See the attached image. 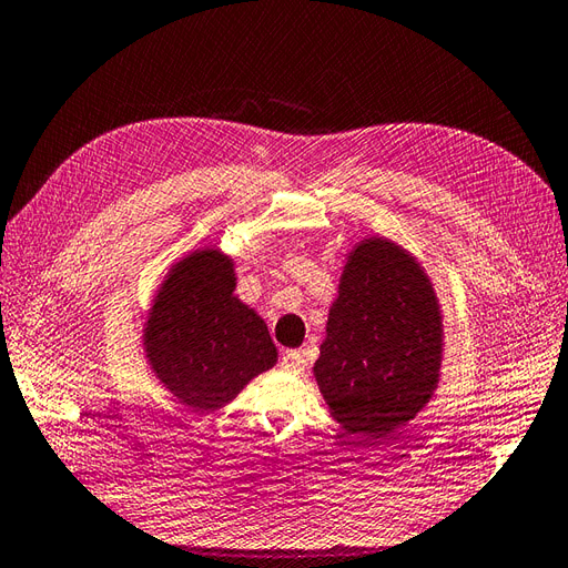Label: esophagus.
Wrapping results in <instances>:
<instances>
[{
  "label": "esophagus",
  "instance_id": "34e87169",
  "mask_svg": "<svg viewBox=\"0 0 568 568\" xmlns=\"http://www.w3.org/2000/svg\"><path fill=\"white\" fill-rule=\"evenodd\" d=\"M306 358H303V354L298 352V349H288V352H284V356H282V368L284 371H288V373H303L306 371Z\"/></svg>",
  "mask_w": 568,
  "mask_h": 568
}]
</instances>
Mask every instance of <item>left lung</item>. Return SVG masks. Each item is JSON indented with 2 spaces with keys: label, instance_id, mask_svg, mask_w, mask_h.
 <instances>
[{
  "label": "left lung",
  "instance_id": "1",
  "mask_svg": "<svg viewBox=\"0 0 568 568\" xmlns=\"http://www.w3.org/2000/svg\"><path fill=\"white\" fill-rule=\"evenodd\" d=\"M444 311L407 247L366 236L344 257L313 376L352 434H390L432 403L444 364Z\"/></svg>",
  "mask_w": 568,
  "mask_h": 568
}]
</instances>
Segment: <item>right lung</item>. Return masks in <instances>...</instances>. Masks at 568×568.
Segmentation results:
<instances>
[{"mask_svg": "<svg viewBox=\"0 0 568 568\" xmlns=\"http://www.w3.org/2000/svg\"><path fill=\"white\" fill-rule=\"evenodd\" d=\"M236 262L216 245L180 257L161 280L142 327L154 378L187 412L226 407L276 366L267 323L236 294Z\"/></svg>", "mask_w": 568, "mask_h": 568, "instance_id": "obj_1", "label": "right lung"}]
</instances>
